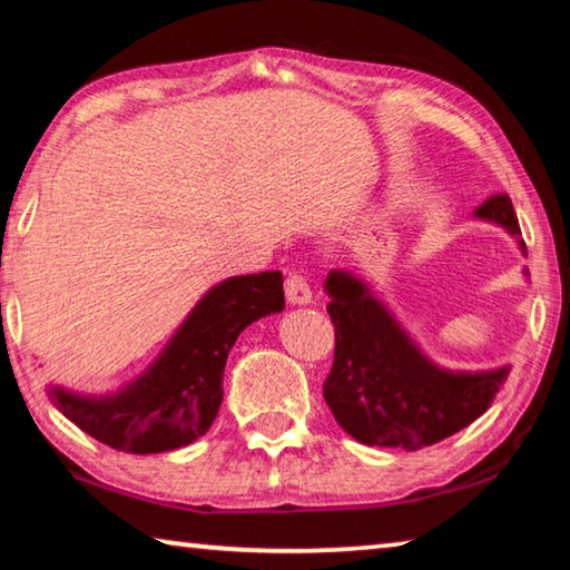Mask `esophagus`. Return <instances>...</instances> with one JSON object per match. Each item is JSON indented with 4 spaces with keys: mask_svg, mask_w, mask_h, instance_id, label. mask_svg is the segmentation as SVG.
Instances as JSON below:
<instances>
[{
    "mask_svg": "<svg viewBox=\"0 0 570 570\" xmlns=\"http://www.w3.org/2000/svg\"><path fill=\"white\" fill-rule=\"evenodd\" d=\"M284 292H286L288 304H308V302H312V288H308L306 278L302 274H288L286 284H284Z\"/></svg>",
    "mask_w": 570,
    "mask_h": 570,
    "instance_id": "obj_1",
    "label": "esophagus"
}]
</instances>
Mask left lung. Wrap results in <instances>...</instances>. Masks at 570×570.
Masks as SVG:
<instances>
[{
	"mask_svg": "<svg viewBox=\"0 0 570 570\" xmlns=\"http://www.w3.org/2000/svg\"><path fill=\"white\" fill-rule=\"evenodd\" d=\"M475 216L520 236L505 193L488 198ZM518 244L525 254L523 240ZM324 288L332 296L326 312L334 324V364L324 400L334 420L364 445H435L475 422L508 380L510 366L475 374L440 370L350 272H332Z\"/></svg>",
	"mask_w": 570,
	"mask_h": 570,
	"instance_id": "8db88e82",
	"label": "left lung"
}]
</instances>
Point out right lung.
<instances>
[{
  "label": "right lung",
  "mask_w": 570,
  "mask_h": 570,
  "mask_svg": "<svg viewBox=\"0 0 570 570\" xmlns=\"http://www.w3.org/2000/svg\"><path fill=\"white\" fill-rule=\"evenodd\" d=\"M284 308V276H234L200 298L148 372L110 397L62 387L50 400L102 445L132 455L168 452L206 435L224 400V366L248 324Z\"/></svg>",
  "instance_id": "add662e5"
}]
</instances>
